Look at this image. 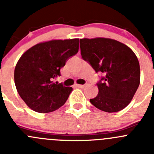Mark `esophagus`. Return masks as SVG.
Instances as JSON below:
<instances>
[{"label":"esophagus","instance_id":"34e87169","mask_svg":"<svg viewBox=\"0 0 154 154\" xmlns=\"http://www.w3.org/2000/svg\"><path fill=\"white\" fill-rule=\"evenodd\" d=\"M76 86L78 87V88H83L85 87V85H80V84H77L76 85Z\"/></svg>","mask_w":154,"mask_h":154}]
</instances>
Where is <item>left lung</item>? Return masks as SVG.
<instances>
[{"label": "left lung", "instance_id": "left-lung-1", "mask_svg": "<svg viewBox=\"0 0 154 154\" xmlns=\"http://www.w3.org/2000/svg\"><path fill=\"white\" fill-rule=\"evenodd\" d=\"M82 58L104 77L97 83L98 94L90 102L96 108L116 112L133 99L140 83L137 57L128 46L117 40L97 37L80 40Z\"/></svg>", "mask_w": 154, "mask_h": 154}]
</instances>
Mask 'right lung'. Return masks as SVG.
I'll return each mask as SVG.
<instances>
[{
    "mask_svg": "<svg viewBox=\"0 0 154 154\" xmlns=\"http://www.w3.org/2000/svg\"><path fill=\"white\" fill-rule=\"evenodd\" d=\"M79 38L54 39L29 48L18 60L14 71L20 97L35 112L48 113L65 104L73 88L53 82L69 57L77 54Z\"/></svg>",
    "mask_w": 154,
    "mask_h": 154,
    "instance_id": "add662e5",
    "label": "right lung"
}]
</instances>
